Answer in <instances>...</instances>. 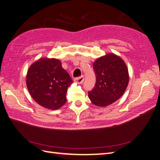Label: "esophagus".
Masks as SVG:
<instances>
[{
  "mask_svg": "<svg viewBox=\"0 0 160 160\" xmlns=\"http://www.w3.org/2000/svg\"><path fill=\"white\" fill-rule=\"evenodd\" d=\"M74 81L76 82V83L81 84L84 81V76H81L79 77H77V78H75L74 79Z\"/></svg>",
  "mask_w": 160,
  "mask_h": 160,
  "instance_id": "34e87169",
  "label": "esophagus"
}]
</instances>
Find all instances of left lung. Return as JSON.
<instances>
[{
	"mask_svg": "<svg viewBox=\"0 0 160 160\" xmlns=\"http://www.w3.org/2000/svg\"><path fill=\"white\" fill-rule=\"evenodd\" d=\"M93 67L96 83L88 92L89 98L99 107L113 103L123 95L129 83L126 64L120 57L108 53L95 60Z\"/></svg>",
	"mask_w": 160,
	"mask_h": 160,
	"instance_id": "left-lung-1",
	"label": "left lung"
}]
</instances>
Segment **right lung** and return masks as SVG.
Here are the masks:
<instances>
[{"label": "right lung", "instance_id": "obj_1", "mask_svg": "<svg viewBox=\"0 0 160 160\" xmlns=\"http://www.w3.org/2000/svg\"><path fill=\"white\" fill-rule=\"evenodd\" d=\"M26 83L30 95L38 104L57 109L66 103L67 88L72 80L59 59L41 58L28 68Z\"/></svg>", "mask_w": 160, "mask_h": 160}]
</instances>
